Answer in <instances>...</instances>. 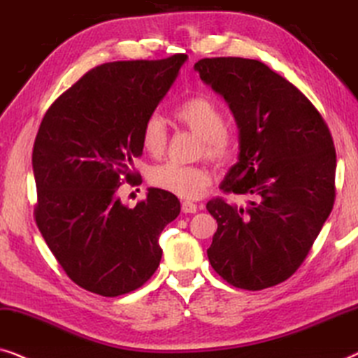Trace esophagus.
<instances>
[{"label": "esophagus", "mask_w": 358, "mask_h": 358, "mask_svg": "<svg viewBox=\"0 0 358 358\" xmlns=\"http://www.w3.org/2000/svg\"><path fill=\"white\" fill-rule=\"evenodd\" d=\"M181 210H183L185 214H194L196 210H198V206L191 203V201H183V203H181Z\"/></svg>", "instance_id": "1"}]
</instances>
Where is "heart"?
Here are the masks:
<instances>
[{
    "label": "heart",
    "mask_w": 358,
    "mask_h": 358,
    "mask_svg": "<svg viewBox=\"0 0 358 358\" xmlns=\"http://www.w3.org/2000/svg\"><path fill=\"white\" fill-rule=\"evenodd\" d=\"M175 118L198 134L203 145L201 154L215 162H225L234 152V136L225 128V113L208 95H193L175 108ZM141 145L149 155L159 157L167 145V128L164 120L150 115L141 128ZM150 183L185 199H196L210 183V173L198 165L167 162L150 170Z\"/></svg>",
    "instance_id": "b5f03b06"
}]
</instances>
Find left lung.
<instances>
[{"instance_id": "left-lung-1", "label": "left lung", "mask_w": 358, "mask_h": 358, "mask_svg": "<svg viewBox=\"0 0 358 358\" xmlns=\"http://www.w3.org/2000/svg\"><path fill=\"white\" fill-rule=\"evenodd\" d=\"M194 71L222 95L238 127V162L220 183L246 206L210 199L209 263L230 285L263 290L300 268L336 198V149L321 113L258 59L204 58Z\"/></svg>"}]
</instances>
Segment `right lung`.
<instances>
[{
	"mask_svg": "<svg viewBox=\"0 0 358 358\" xmlns=\"http://www.w3.org/2000/svg\"><path fill=\"white\" fill-rule=\"evenodd\" d=\"M186 55L105 63L47 110L34 143L35 224L74 284L102 296L129 294L157 271L159 236L180 201L150 188L136 208L120 201L136 183L141 128L177 79Z\"/></svg>",
	"mask_w": 358,
	"mask_h": 358,
	"instance_id": "right-lung-1",
	"label": "right lung"
}]
</instances>
